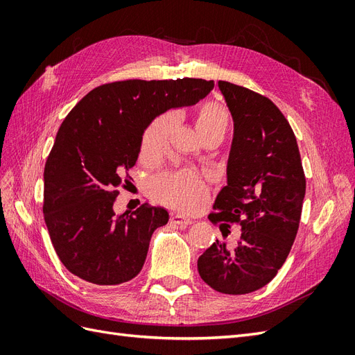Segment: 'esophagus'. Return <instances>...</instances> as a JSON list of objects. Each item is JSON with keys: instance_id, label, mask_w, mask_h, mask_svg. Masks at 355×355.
Masks as SVG:
<instances>
[{"instance_id": "esophagus-1", "label": "esophagus", "mask_w": 355, "mask_h": 355, "mask_svg": "<svg viewBox=\"0 0 355 355\" xmlns=\"http://www.w3.org/2000/svg\"><path fill=\"white\" fill-rule=\"evenodd\" d=\"M170 220H171V223H176V225H191L192 223V220L189 218L184 216V214H180V213L171 214Z\"/></svg>"}]
</instances>
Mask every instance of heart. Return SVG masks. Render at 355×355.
<instances>
[{"label": "heart", "mask_w": 355, "mask_h": 355, "mask_svg": "<svg viewBox=\"0 0 355 355\" xmlns=\"http://www.w3.org/2000/svg\"><path fill=\"white\" fill-rule=\"evenodd\" d=\"M228 124V111L220 103L206 102L200 106L197 128L202 137L213 132H227ZM175 125V112H167L151 123L142 139V161L153 163L167 153ZM149 192L157 201L166 204V206L191 211L202 206L209 197L207 178L197 168H182L154 178L149 184Z\"/></svg>", "instance_id": "b5f03b06"}]
</instances>
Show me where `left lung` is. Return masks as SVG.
Returning a JSON list of instances; mask_svg holds the SVG:
<instances>
[{"label": "left lung", "instance_id": "1", "mask_svg": "<svg viewBox=\"0 0 355 355\" xmlns=\"http://www.w3.org/2000/svg\"><path fill=\"white\" fill-rule=\"evenodd\" d=\"M234 120L227 187L209 219L223 237L237 225L235 244L214 241L198 257L204 283L225 295L266 286L286 262L296 239L305 197V175L295 133L265 96L219 81Z\"/></svg>", "mask_w": 355, "mask_h": 355}]
</instances>
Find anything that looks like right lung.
Wrapping results in <instances>:
<instances>
[{"label": "right lung", "instance_id": "add662e5", "mask_svg": "<svg viewBox=\"0 0 355 355\" xmlns=\"http://www.w3.org/2000/svg\"><path fill=\"white\" fill-rule=\"evenodd\" d=\"M213 87L201 78L115 81L73 106L46 161L42 206L53 247L69 272L99 286L141 272L153 232L168 213L142 204L115 214L118 188L125 187L123 176L136 164L154 118L196 105Z\"/></svg>", "mask_w": 355, "mask_h": 355}]
</instances>
